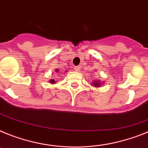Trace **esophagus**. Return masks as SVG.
Instances as JSON below:
<instances>
[{
	"label": "esophagus",
	"mask_w": 148,
	"mask_h": 148,
	"mask_svg": "<svg viewBox=\"0 0 148 148\" xmlns=\"http://www.w3.org/2000/svg\"><path fill=\"white\" fill-rule=\"evenodd\" d=\"M74 70H75L76 71H80V67H79V66H75V67H74Z\"/></svg>",
	"instance_id": "1"
}]
</instances>
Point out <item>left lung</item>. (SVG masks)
I'll return each instance as SVG.
<instances>
[{
  "label": "left lung",
  "mask_w": 148,
  "mask_h": 148,
  "mask_svg": "<svg viewBox=\"0 0 148 148\" xmlns=\"http://www.w3.org/2000/svg\"><path fill=\"white\" fill-rule=\"evenodd\" d=\"M92 84L94 86L100 87L101 86V84H102V83H101V82L99 81V80H97V81H93V83H92Z\"/></svg>",
  "instance_id": "obj_1"
}]
</instances>
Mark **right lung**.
Masks as SVG:
<instances>
[{
	"label": "right lung",
	"instance_id": "right-lung-1",
	"mask_svg": "<svg viewBox=\"0 0 148 148\" xmlns=\"http://www.w3.org/2000/svg\"><path fill=\"white\" fill-rule=\"evenodd\" d=\"M55 71H56V72H58V71H59L58 69H56V70H55ZM50 83H52V84H54V83H56V82H55L54 79H51V80H50Z\"/></svg>",
	"mask_w": 148,
	"mask_h": 148
}]
</instances>
